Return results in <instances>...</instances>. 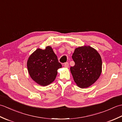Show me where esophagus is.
<instances>
[{
    "mask_svg": "<svg viewBox=\"0 0 122 122\" xmlns=\"http://www.w3.org/2000/svg\"><path fill=\"white\" fill-rule=\"evenodd\" d=\"M69 63L68 62H66L64 64V66L65 67V68H68L69 67Z\"/></svg>",
    "mask_w": 122,
    "mask_h": 122,
    "instance_id": "esophagus-1",
    "label": "esophagus"
}]
</instances>
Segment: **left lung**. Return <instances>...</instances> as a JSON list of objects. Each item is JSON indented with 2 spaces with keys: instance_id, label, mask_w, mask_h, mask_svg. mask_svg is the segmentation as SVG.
Returning <instances> with one entry per match:
<instances>
[{
  "instance_id": "1",
  "label": "left lung",
  "mask_w": 122,
  "mask_h": 122,
  "mask_svg": "<svg viewBox=\"0 0 122 122\" xmlns=\"http://www.w3.org/2000/svg\"><path fill=\"white\" fill-rule=\"evenodd\" d=\"M75 65L70 68L74 82L81 88H86L97 81L102 72V59L90 46H80L72 56Z\"/></svg>"
}]
</instances>
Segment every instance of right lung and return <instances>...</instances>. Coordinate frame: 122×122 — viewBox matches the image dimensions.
<instances>
[{
  "instance_id": "add662e5",
  "label": "right lung",
  "mask_w": 122,
  "mask_h": 122,
  "mask_svg": "<svg viewBox=\"0 0 122 122\" xmlns=\"http://www.w3.org/2000/svg\"><path fill=\"white\" fill-rule=\"evenodd\" d=\"M62 65L50 46L45 50L38 49L31 54L27 61L30 77L38 84L46 86L55 80L57 70Z\"/></svg>"
}]
</instances>
